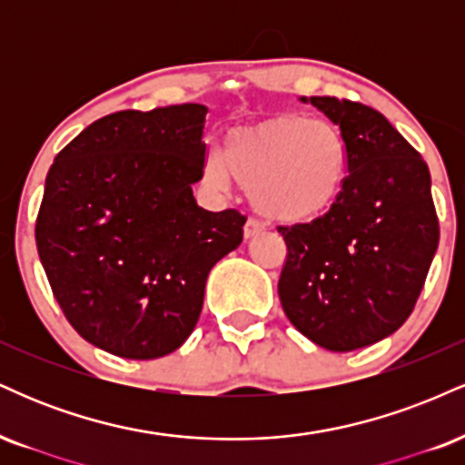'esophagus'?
Masks as SVG:
<instances>
[{
	"instance_id": "34e87169",
	"label": "esophagus",
	"mask_w": 465,
	"mask_h": 465,
	"mask_svg": "<svg viewBox=\"0 0 465 465\" xmlns=\"http://www.w3.org/2000/svg\"><path fill=\"white\" fill-rule=\"evenodd\" d=\"M264 229V225L260 221H255V218H249L247 223H244V238H253V236H258L260 232H262Z\"/></svg>"
}]
</instances>
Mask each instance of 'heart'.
Returning <instances> with one entry per match:
<instances>
[{
	"mask_svg": "<svg viewBox=\"0 0 465 465\" xmlns=\"http://www.w3.org/2000/svg\"><path fill=\"white\" fill-rule=\"evenodd\" d=\"M348 146L334 124L275 115L229 131L223 154L205 157V177L223 185L236 179L260 214L277 223H311L343 190Z\"/></svg>",
	"mask_w": 465,
	"mask_h": 465,
	"instance_id": "1",
	"label": "heart"
}]
</instances>
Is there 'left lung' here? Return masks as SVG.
<instances>
[{
	"instance_id": "8db88e82",
	"label": "left lung",
	"mask_w": 465,
	"mask_h": 465,
	"mask_svg": "<svg viewBox=\"0 0 465 465\" xmlns=\"http://www.w3.org/2000/svg\"><path fill=\"white\" fill-rule=\"evenodd\" d=\"M302 103L341 129L348 177L323 216L277 227L288 249L277 292L312 343L351 351L396 332L418 302L440 242L429 165L371 106L330 95Z\"/></svg>"
}]
</instances>
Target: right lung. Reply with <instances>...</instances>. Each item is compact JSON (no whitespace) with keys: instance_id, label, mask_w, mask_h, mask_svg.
Here are the masks:
<instances>
[{"instance_id":"add662e5","label":"right lung","mask_w":465,"mask_h":465,"mask_svg":"<svg viewBox=\"0 0 465 465\" xmlns=\"http://www.w3.org/2000/svg\"><path fill=\"white\" fill-rule=\"evenodd\" d=\"M207 106L117 111L56 154L36 249L58 306L95 348L133 361L192 334L212 266L242 242L238 210L207 212L192 185L205 165Z\"/></svg>"}]
</instances>
